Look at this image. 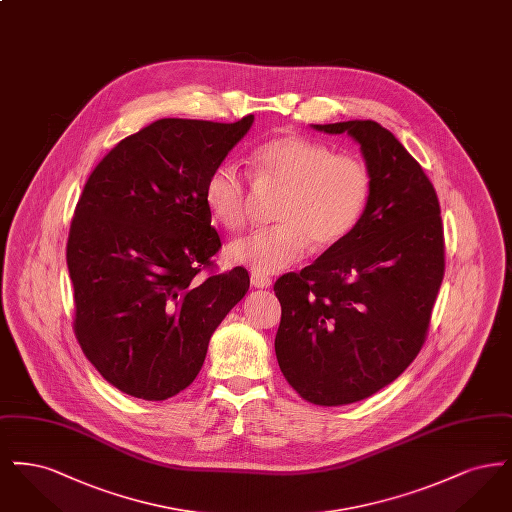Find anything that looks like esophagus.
Segmentation results:
<instances>
[{"instance_id": "esophagus-1", "label": "esophagus", "mask_w": 512, "mask_h": 512, "mask_svg": "<svg viewBox=\"0 0 512 512\" xmlns=\"http://www.w3.org/2000/svg\"><path fill=\"white\" fill-rule=\"evenodd\" d=\"M270 284H272V280L265 274H259V272L251 274V286L253 288H270Z\"/></svg>"}]
</instances>
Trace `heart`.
<instances>
[{"mask_svg": "<svg viewBox=\"0 0 512 512\" xmlns=\"http://www.w3.org/2000/svg\"><path fill=\"white\" fill-rule=\"evenodd\" d=\"M253 174L263 184L284 190L278 226L257 230L228 245L230 261L270 274L299 263L311 249L341 244L363 219L372 174L365 161L336 153L324 142L303 136H276L257 147ZM203 199L211 217L226 230H242L251 215V188L242 172L219 165L209 172Z\"/></svg>", "mask_w": 512, "mask_h": 512, "instance_id": "b5f03b06", "label": "heart"}]
</instances>
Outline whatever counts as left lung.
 Masks as SVG:
<instances>
[{"instance_id": "obj_1", "label": "left lung", "mask_w": 512, "mask_h": 512, "mask_svg": "<svg viewBox=\"0 0 512 512\" xmlns=\"http://www.w3.org/2000/svg\"><path fill=\"white\" fill-rule=\"evenodd\" d=\"M347 132L372 174L357 228L274 284V349L305 401L338 407L386 388L422 349L445 272L438 194L401 142L374 121L313 124Z\"/></svg>"}]
</instances>
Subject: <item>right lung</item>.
<instances>
[{"mask_svg": "<svg viewBox=\"0 0 512 512\" xmlns=\"http://www.w3.org/2000/svg\"><path fill=\"white\" fill-rule=\"evenodd\" d=\"M253 124L161 119L121 140L74 209L67 267L74 336L117 390L165 401L199 374L222 318L249 290L244 267L209 272L219 232L203 199Z\"/></svg>", "mask_w": 512, "mask_h": 512, "instance_id": "add662e5", "label": "right lung"}]
</instances>
